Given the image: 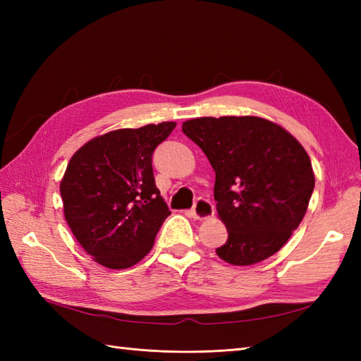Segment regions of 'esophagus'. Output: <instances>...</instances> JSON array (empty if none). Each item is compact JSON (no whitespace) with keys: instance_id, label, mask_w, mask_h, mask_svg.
I'll return each instance as SVG.
<instances>
[{"instance_id":"esophagus-1","label":"esophagus","mask_w":361,"mask_h":361,"mask_svg":"<svg viewBox=\"0 0 361 361\" xmlns=\"http://www.w3.org/2000/svg\"><path fill=\"white\" fill-rule=\"evenodd\" d=\"M190 214L197 220L209 219L211 216H214V204L209 200H206V198H198Z\"/></svg>"}]
</instances>
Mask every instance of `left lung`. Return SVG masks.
I'll return each instance as SVG.
<instances>
[{"label":"left lung","instance_id":"8db88e82","mask_svg":"<svg viewBox=\"0 0 361 361\" xmlns=\"http://www.w3.org/2000/svg\"><path fill=\"white\" fill-rule=\"evenodd\" d=\"M183 133L216 172L214 198L228 240L216 250L231 265L278 252L301 224L315 188L307 152L287 130L256 116L197 118Z\"/></svg>","mask_w":361,"mask_h":361}]
</instances>
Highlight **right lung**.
<instances>
[{"label":"right lung","mask_w":361,"mask_h":361,"mask_svg":"<svg viewBox=\"0 0 361 361\" xmlns=\"http://www.w3.org/2000/svg\"><path fill=\"white\" fill-rule=\"evenodd\" d=\"M175 122L97 136L68 163L60 195L75 239L97 264L128 268L147 255L171 216L153 176L152 155Z\"/></svg>","instance_id":"1"}]
</instances>
